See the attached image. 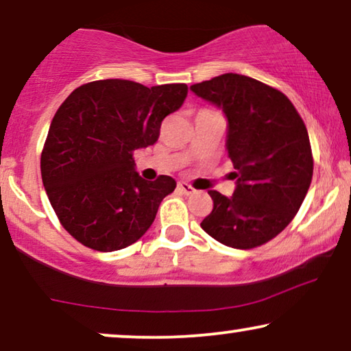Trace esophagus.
<instances>
[{
	"label": "esophagus",
	"mask_w": 351,
	"mask_h": 351,
	"mask_svg": "<svg viewBox=\"0 0 351 351\" xmlns=\"http://www.w3.org/2000/svg\"><path fill=\"white\" fill-rule=\"evenodd\" d=\"M177 189H179L180 193H184V195H191L195 191L193 186L186 184V182H179V184H177Z\"/></svg>",
	"instance_id": "1"
}]
</instances>
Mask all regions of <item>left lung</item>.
I'll list each match as a JSON object with an SVG mask.
<instances>
[{
    "label": "left lung",
    "mask_w": 351,
    "mask_h": 351,
    "mask_svg": "<svg viewBox=\"0 0 351 351\" xmlns=\"http://www.w3.org/2000/svg\"><path fill=\"white\" fill-rule=\"evenodd\" d=\"M190 89L227 114L237 179L230 198L209 191L214 208L201 228L225 246H262L291 223L310 189L313 155L304 119L281 90L244 75L225 73Z\"/></svg>",
    "instance_id": "8db88e82"
}]
</instances>
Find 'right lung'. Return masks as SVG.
Returning a JSON list of instances; mask_svg holds the SVG:
<instances>
[{
  "instance_id": "right-lung-1",
  "label": "right lung",
  "mask_w": 351,
  "mask_h": 351,
  "mask_svg": "<svg viewBox=\"0 0 351 351\" xmlns=\"http://www.w3.org/2000/svg\"><path fill=\"white\" fill-rule=\"evenodd\" d=\"M186 90L184 83L99 80L76 88L56 112L41 152L43 185L62 227L83 246L119 251L150 228L176 180H143L134 152L158 141Z\"/></svg>"
}]
</instances>
